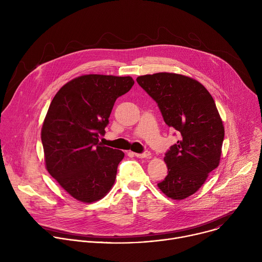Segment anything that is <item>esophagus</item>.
Masks as SVG:
<instances>
[{
  "label": "esophagus",
  "mask_w": 262,
  "mask_h": 262,
  "mask_svg": "<svg viewBox=\"0 0 262 262\" xmlns=\"http://www.w3.org/2000/svg\"><path fill=\"white\" fill-rule=\"evenodd\" d=\"M135 156H136L137 158H139V159H149V158L151 157V154L146 151V152H144V154H135Z\"/></svg>",
  "instance_id": "obj_1"
}]
</instances>
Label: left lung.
I'll use <instances>...</instances> for the list:
<instances>
[{
	"instance_id": "1",
	"label": "left lung",
	"mask_w": 262,
	"mask_h": 262,
	"mask_svg": "<svg viewBox=\"0 0 262 262\" xmlns=\"http://www.w3.org/2000/svg\"><path fill=\"white\" fill-rule=\"evenodd\" d=\"M137 82L158 102L166 124L180 136L164 158L168 175L159 189L173 200L188 198L221 161L225 129L214 100L201 83L183 74H145Z\"/></svg>"
}]
</instances>
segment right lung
<instances>
[{
  "mask_svg": "<svg viewBox=\"0 0 262 262\" xmlns=\"http://www.w3.org/2000/svg\"><path fill=\"white\" fill-rule=\"evenodd\" d=\"M134 84L132 77L84 74L62 86L50 104L41 128L46 168L78 201H98L114 185L124 154L98 136L116 99Z\"/></svg>",
  "mask_w": 262,
  "mask_h": 262,
  "instance_id": "obj_1",
  "label": "right lung"
}]
</instances>
